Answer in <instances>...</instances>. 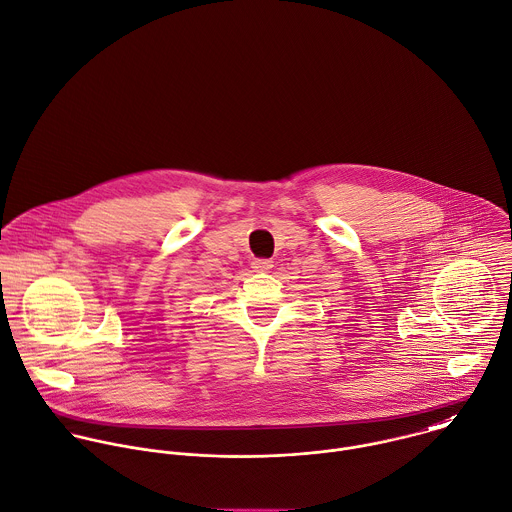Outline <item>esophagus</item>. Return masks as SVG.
<instances>
[{
    "label": "esophagus",
    "mask_w": 512,
    "mask_h": 512,
    "mask_svg": "<svg viewBox=\"0 0 512 512\" xmlns=\"http://www.w3.org/2000/svg\"><path fill=\"white\" fill-rule=\"evenodd\" d=\"M251 267H253L255 271H269V269L273 267V261H269V259H253Z\"/></svg>",
    "instance_id": "34e87169"
}]
</instances>
